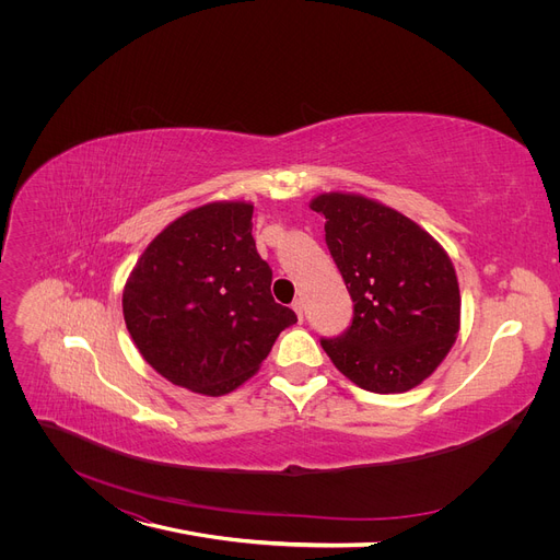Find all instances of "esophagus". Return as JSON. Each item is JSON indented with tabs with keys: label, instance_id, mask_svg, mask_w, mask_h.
Wrapping results in <instances>:
<instances>
[{
	"label": "esophagus",
	"instance_id": "1",
	"mask_svg": "<svg viewBox=\"0 0 560 560\" xmlns=\"http://www.w3.org/2000/svg\"><path fill=\"white\" fill-rule=\"evenodd\" d=\"M292 311L298 313L300 322H304V302H302V300H295V302H292Z\"/></svg>",
	"mask_w": 560,
	"mask_h": 560
}]
</instances>
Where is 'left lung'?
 <instances>
[{
  "label": "left lung",
  "mask_w": 560,
  "mask_h": 560,
  "mask_svg": "<svg viewBox=\"0 0 560 560\" xmlns=\"http://www.w3.org/2000/svg\"><path fill=\"white\" fill-rule=\"evenodd\" d=\"M354 302L349 329L322 338L334 365L363 390L420 386L443 363L460 327L456 270L438 241L390 206L349 192L311 201Z\"/></svg>",
  "instance_id": "1"
}]
</instances>
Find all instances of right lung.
I'll list each match as a JSON object with an SVG mask.
<instances>
[{"mask_svg": "<svg viewBox=\"0 0 560 560\" xmlns=\"http://www.w3.org/2000/svg\"><path fill=\"white\" fill-rule=\"evenodd\" d=\"M252 213L247 201L184 213L147 245L127 279V329L142 359L174 386L209 397L235 390L298 322L272 298Z\"/></svg>", "mask_w": 560, "mask_h": 560, "instance_id": "1", "label": "right lung"}]
</instances>
